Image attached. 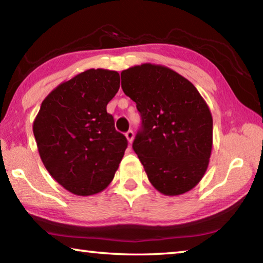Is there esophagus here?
I'll return each mask as SVG.
<instances>
[{
	"label": "esophagus",
	"mask_w": 263,
	"mask_h": 263,
	"mask_svg": "<svg viewBox=\"0 0 263 263\" xmlns=\"http://www.w3.org/2000/svg\"><path fill=\"white\" fill-rule=\"evenodd\" d=\"M125 137H126V139H127V141L131 142L133 141V138H135V133H133V131H131V130H128L126 133H125Z\"/></svg>",
	"instance_id": "esophagus-1"
}]
</instances>
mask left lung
<instances>
[{"instance_id":"1","label":"left lung","mask_w":263,"mask_h":263,"mask_svg":"<svg viewBox=\"0 0 263 263\" xmlns=\"http://www.w3.org/2000/svg\"><path fill=\"white\" fill-rule=\"evenodd\" d=\"M123 91L136 102L142 128L133 149L159 193L179 196L205 174L212 151V115L189 80L162 65L123 70Z\"/></svg>"}]
</instances>
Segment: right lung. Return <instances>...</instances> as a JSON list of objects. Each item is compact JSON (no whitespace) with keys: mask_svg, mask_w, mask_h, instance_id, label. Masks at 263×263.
<instances>
[{"mask_svg":"<svg viewBox=\"0 0 263 263\" xmlns=\"http://www.w3.org/2000/svg\"><path fill=\"white\" fill-rule=\"evenodd\" d=\"M119 82L116 70L87 69L53 89L35 116L32 128L44 166L74 195L103 191L124 157L127 140L106 112Z\"/></svg>","mask_w":263,"mask_h":263,"instance_id":"right-lung-1","label":"right lung"}]
</instances>
